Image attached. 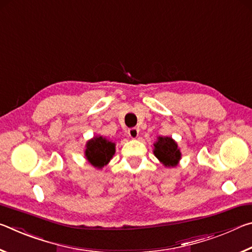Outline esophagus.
I'll list each match as a JSON object with an SVG mask.
<instances>
[{
  "label": "esophagus",
  "mask_w": 252,
  "mask_h": 252,
  "mask_svg": "<svg viewBox=\"0 0 252 252\" xmlns=\"http://www.w3.org/2000/svg\"><path fill=\"white\" fill-rule=\"evenodd\" d=\"M127 134H129L130 138L136 139L139 135V129L138 127H131V129H129V131H127Z\"/></svg>",
  "instance_id": "esophagus-1"
}]
</instances>
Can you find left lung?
<instances>
[{
    "mask_svg": "<svg viewBox=\"0 0 252 252\" xmlns=\"http://www.w3.org/2000/svg\"><path fill=\"white\" fill-rule=\"evenodd\" d=\"M155 156L165 167H174L180 160L181 153L177 143L169 136H159L155 144Z\"/></svg>",
    "mask_w": 252,
    "mask_h": 252,
    "instance_id": "obj_1",
    "label": "left lung"
}]
</instances>
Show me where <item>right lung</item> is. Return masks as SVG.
<instances>
[{
	"mask_svg": "<svg viewBox=\"0 0 252 252\" xmlns=\"http://www.w3.org/2000/svg\"><path fill=\"white\" fill-rule=\"evenodd\" d=\"M114 151H116L114 143L103 139L102 136H97L88 142L85 157L92 165L102 168L110 161Z\"/></svg>",
	"mask_w": 252,
	"mask_h": 252,
	"instance_id": "right-lung-1",
	"label": "right lung"
}]
</instances>
